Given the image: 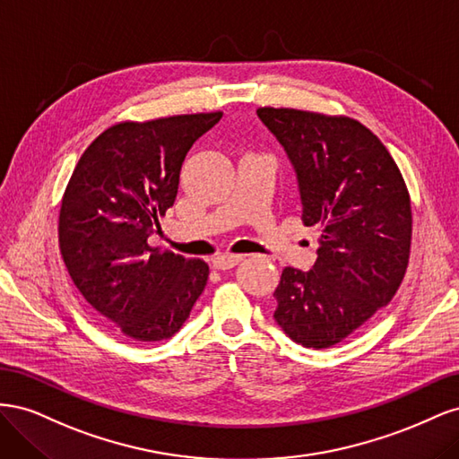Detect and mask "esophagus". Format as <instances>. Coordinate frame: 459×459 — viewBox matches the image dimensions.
Returning <instances> with one entry per match:
<instances>
[{"mask_svg":"<svg viewBox=\"0 0 459 459\" xmlns=\"http://www.w3.org/2000/svg\"><path fill=\"white\" fill-rule=\"evenodd\" d=\"M241 260H243V255H221L212 260V266L216 270H230L233 266H238Z\"/></svg>","mask_w":459,"mask_h":459,"instance_id":"esophagus-1","label":"esophagus"}]
</instances>
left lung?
Instances as JSON below:
<instances>
[{"mask_svg": "<svg viewBox=\"0 0 459 459\" xmlns=\"http://www.w3.org/2000/svg\"><path fill=\"white\" fill-rule=\"evenodd\" d=\"M293 164L302 224L319 231L310 272L285 268L275 322L307 349L344 341L398 290L410 260L411 203L381 140L351 117L260 107Z\"/></svg>", "mask_w": 459, "mask_h": 459, "instance_id": "1", "label": "left lung"}]
</instances>
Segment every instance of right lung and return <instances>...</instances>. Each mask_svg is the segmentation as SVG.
<instances>
[{"label": "right lung", "instance_id": "obj_1", "mask_svg": "<svg viewBox=\"0 0 459 459\" xmlns=\"http://www.w3.org/2000/svg\"><path fill=\"white\" fill-rule=\"evenodd\" d=\"M216 113L118 122L82 152L59 211L65 266L90 307L140 342L170 339L208 281V264L149 247L179 170Z\"/></svg>", "mask_w": 459, "mask_h": 459}]
</instances>
